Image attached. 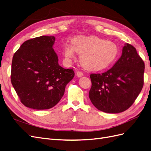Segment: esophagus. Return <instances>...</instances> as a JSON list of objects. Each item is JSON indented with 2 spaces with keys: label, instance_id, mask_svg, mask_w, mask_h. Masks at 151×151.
<instances>
[{
  "label": "esophagus",
  "instance_id": "obj_1",
  "mask_svg": "<svg viewBox=\"0 0 151 151\" xmlns=\"http://www.w3.org/2000/svg\"><path fill=\"white\" fill-rule=\"evenodd\" d=\"M76 75H77V76L78 77H83L84 76V74L82 72H81V71H77L76 72Z\"/></svg>",
  "mask_w": 151,
  "mask_h": 151
}]
</instances>
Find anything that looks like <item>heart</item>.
Listing matches in <instances>:
<instances>
[{
	"label": "heart",
	"mask_w": 151,
	"mask_h": 151,
	"mask_svg": "<svg viewBox=\"0 0 151 151\" xmlns=\"http://www.w3.org/2000/svg\"><path fill=\"white\" fill-rule=\"evenodd\" d=\"M81 55V64L90 70H102L115 61L118 54L117 45L95 36H77L72 44L63 47V55L67 59L74 57V52Z\"/></svg>",
	"instance_id": "obj_1"
}]
</instances>
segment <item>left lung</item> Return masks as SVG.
Listing matches in <instances>:
<instances>
[{"mask_svg":"<svg viewBox=\"0 0 151 151\" xmlns=\"http://www.w3.org/2000/svg\"><path fill=\"white\" fill-rule=\"evenodd\" d=\"M145 65L135 47L125 43L121 57L110 69L91 74L89 96L100 111L118 113L129 108L144 85Z\"/></svg>","mask_w":151,"mask_h":151,"instance_id":"8db88e82","label":"left lung"}]
</instances>
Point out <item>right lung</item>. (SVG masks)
<instances>
[{"label": "right lung", "instance_id": "add662e5", "mask_svg": "<svg viewBox=\"0 0 151 151\" xmlns=\"http://www.w3.org/2000/svg\"><path fill=\"white\" fill-rule=\"evenodd\" d=\"M54 36H42L21 45L12 58L11 83L25 106L50 109L60 101L74 77L72 68L58 64Z\"/></svg>", "mask_w": 151, "mask_h": 151}]
</instances>
